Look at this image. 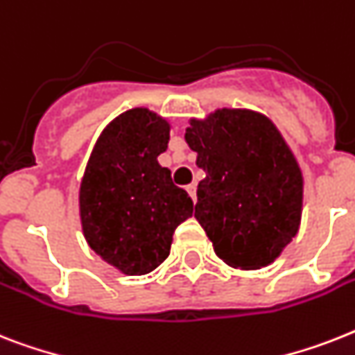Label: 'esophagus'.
<instances>
[{
    "instance_id": "34e87169",
    "label": "esophagus",
    "mask_w": 355,
    "mask_h": 355,
    "mask_svg": "<svg viewBox=\"0 0 355 355\" xmlns=\"http://www.w3.org/2000/svg\"><path fill=\"white\" fill-rule=\"evenodd\" d=\"M186 191L189 193V197H191L193 202H197V182H191L189 186H186Z\"/></svg>"
}]
</instances>
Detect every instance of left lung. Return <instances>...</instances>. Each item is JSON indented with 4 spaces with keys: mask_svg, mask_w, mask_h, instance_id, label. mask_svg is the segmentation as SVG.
Listing matches in <instances>:
<instances>
[{
    "mask_svg": "<svg viewBox=\"0 0 355 355\" xmlns=\"http://www.w3.org/2000/svg\"><path fill=\"white\" fill-rule=\"evenodd\" d=\"M187 146L206 171L195 218L218 259L239 270L272 264L301 226L304 178L277 125L252 109L191 118Z\"/></svg>",
    "mask_w": 355,
    "mask_h": 355,
    "instance_id": "8db88e82",
    "label": "left lung"
}]
</instances>
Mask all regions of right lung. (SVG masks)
Masks as SVG:
<instances>
[{"label":"right lung","instance_id":"1","mask_svg":"<svg viewBox=\"0 0 355 355\" xmlns=\"http://www.w3.org/2000/svg\"><path fill=\"white\" fill-rule=\"evenodd\" d=\"M171 123L148 107L105 125L83 171L78 207L83 237L123 275H146L169 255L173 233L193 215V202L158 164Z\"/></svg>","mask_w":355,"mask_h":355}]
</instances>
